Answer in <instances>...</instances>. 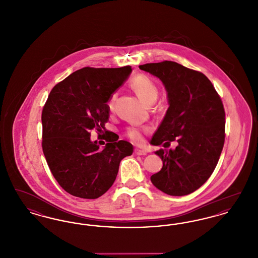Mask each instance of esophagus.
Instances as JSON below:
<instances>
[{
    "mask_svg": "<svg viewBox=\"0 0 258 258\" xmlns=\"http://www.w3.org/2000/svg\"><path fill=\"white\" fill-rule=\"evenodd\" d=\"M135 155H137V156H145L147 153H146V151H144V150H141V149H135Z\"/></svg>",
    "mask_w": 258,
    "mask_h": 258,
    "instance_id": "esophagus-1",
    "label": "esophagus"
}]
</instances>
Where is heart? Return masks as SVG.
<instances>
[{
  "instance_id": "1",
  "label": "heart",
  "mask_w": 258,
  "mask_h": 258,
  "mask_svg": "<svg viewBox=\"0 0 258 258\" xmlns=\"http://www.w3.org/2000/svg\"><path fill=\"white\" fill-rule=\"evenodd\" d=\"M130 86L137 94V96L141 98L146 104L154 103L160 95V90L157 83L146 74H137L131 80ZM117 99V93H112L106 101V106L108 110H114L115 102ZM150 132L149 127H138L132 126L128 127L125 132V135L134 140L135 142L142 141V135Z\"/></svg>"
}]
</instances>
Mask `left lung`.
Listing matches in <instances>:
<instances>
[{"label":"left lung","mask_w":258,"mask_h":258,"mask_svg":"<svg viewBox=\"0 0 258 258\" xmlns=\"http://www.w3.org/2000/svg\"><path fill=\"white\" fill-rule=\"evenodd\" d=\"M139 69L159 77L167 91L169 108L151 144L175 150L156 152L163 162L151 176L164 194L182 197L196 191L215 170L225 139V112L221 97L206 75L172 61Z\"/></svg>","instance_id":"left-lung-1"}]
</instances>
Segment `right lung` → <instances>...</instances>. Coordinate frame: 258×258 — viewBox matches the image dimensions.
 <instances>
[{
	"label": "right lung",
	"instance_id": "right-lung-1",
	"mask_svg": "<svg viewBox=\"0 0 258 258\" xmlns=\"http://www.w3.org/2000/svg\"><path fill=\"white\" fill-rule=\"evenodd\" d=\"M132 68H90L74 72L53 87L42 108L41 146L58 184L74 197L96 199L114 183L120 161L134 152L110 136L104 149L90 139L93 130L108 132L106 101L123 84ZM118 140V139H117Z\"/></svg>",
	"mask_w": 258,
	"mask_h": 258
}]
</instances>
